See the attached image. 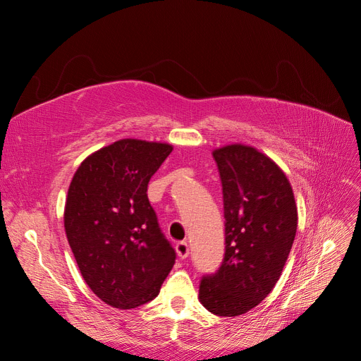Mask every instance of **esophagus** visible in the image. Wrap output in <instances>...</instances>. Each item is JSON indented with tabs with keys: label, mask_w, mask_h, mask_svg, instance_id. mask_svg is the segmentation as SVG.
Instances as JSON below:
<instances>
[{
	"label": "esophagus",
	"mask_w": 361,
	"mask_h": 361,
	"mask_svg": "<svg viewBox=\"0 0 361 361\" xmlns=\"http://www.w3.org/2000/svg\"><path fill=\"white\" fill-rule=\"evenodd\" d=\"M176 253H178V256L180 257V259H187L188 257V255H190V247H188V244L187 243H178L176 244Z\"/></svg>",
	"instance_id": "esophagus-1"
}]
</instances>
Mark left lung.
<instances>
[{
  "label": "left lung",
  "mask_w": 361,
  "mask_h": 361,
  "mask_svg": "<svg viewBox=\"0 0 361 361\" xmlns=\"http://www.w3.org/2000/svg\"><path fill=\"white\" fill-rule=\"evenodd\" d=\"M223 183L226 253L216 274L203 277L199 301L218 316L244 314L274 289L297 233L290 182L253 146L212 150Z\"/></svg>",
  "instance_id": "obj_1"
}]
</instances>
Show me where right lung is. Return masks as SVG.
Here are the masks:
<instances>
[{"label":"right lung","mask_w":361,"mask_h":361,"mask_svg":"<svg viewBox=\"0 0 361 361\" xmlns=\"http://www.w3.org/2000/svg\"><path fill=\"white\" fill-rule=\"evenodd\" d=\"M173 146L122 138L76 169L64 204V231L80 272L96 297L114 309L154 300L174 265L159 231L147 185Z\"/></svg>","instance_id":"add662e5"}]
</instances>
